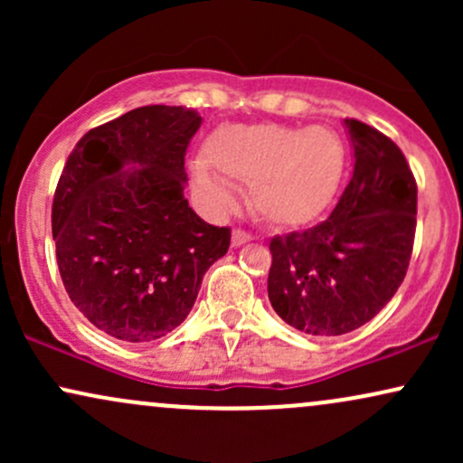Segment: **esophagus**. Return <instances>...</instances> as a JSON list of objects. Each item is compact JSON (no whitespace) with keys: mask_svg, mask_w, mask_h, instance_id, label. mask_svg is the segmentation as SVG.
I'll use <instances>...</instances> for the list:
<instances>
[{"mask_svg":"<svg viewBox=\"0 0 463 463\" xmlns=\"http://www.w3.org/2000/svg\"><path fill=\"white\" fill-rule=\"evenodd\" d=\"M248 241H252V235H250V232L241 231V228H235V231H232V239H231L232 248L243 246V243H248Z\"/></svg>","mask_w":463,"mask_h":463,"instance_id":"esophagus-1","label":"esophagus"}]
</instances>
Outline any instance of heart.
Instances as JSON below:
<instances>
[{"instance_id":"obj_1","label":"heart","mask_w":463,"mask_h":463,"mask_svg":"<svg viewBox=\"0 0 463 463\" xmlns=\"http://www.w3.org/2000/svg\"><path fill=\"white\" fill-rule=\"evenodd\" d=\"M348 167V147L328 126L224 124L204 141L194 176L215 209L232 202L228 183L250 187V206L268 226L302 228L331 209Z\"/></svg>"}]
</instances>
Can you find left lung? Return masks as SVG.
Here are the masks:
<instances>
[{
  "instance_id": "obj_1",
  "label": "left lung",
  "mask_w": 463,
  "mask_h": 463,
  "mask_svg": "<svg viewBox=\"0 0 463 463\" xmlns=\"http://www.w3.org/2000/svg\"><path fill=\"white\" fill-rule=\"evenodd\" d=\"M354 169L326 222L269 241L268 296L289 326L335 337L370 322L405 280L418 184L390 137L346 119Z\"/></svg>"
}]
</instances>
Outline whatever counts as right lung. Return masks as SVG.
Instances as JSON below:
<instances>
[{
	"label": "right lung",
	"mask_w": 463,
	"mask_h": 463,
	"mask_svg": "<svg viewBox=\"0 0 463 463\" xmlns=\"http://www.w3.org/2000/svg\"><path fill=\"white\" fill-rule=\"evenodd\" d=\"M200 121L183 106H141L89 130L62 167L52 204L58 269L73 305L110 337L174 331L231 246V228L206 224L184 198Z\"/></svg>",
	"instance_id": "1"
}]
</instances>
